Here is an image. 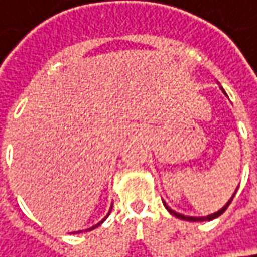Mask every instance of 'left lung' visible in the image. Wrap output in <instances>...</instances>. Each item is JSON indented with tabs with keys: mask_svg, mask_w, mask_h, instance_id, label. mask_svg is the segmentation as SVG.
<instances>
[{
	"mask_svg": "<svg viewBox=\"0 0 257 257\" xmlns=\"http://www.w3.org/2000/svg\"><path fill=\"white\" fill-rule=\"evenodd\" d=\"M221 90H222V87H221ZM222 91H224V90H222ZM235 192H237V190H235ZM235 192H234V193H233V196H231V198L228 199V202L224 205V206H222V208H221L219 211H217V212H214V214H209V215H206V217H189V215H183V214H179V212H176V211H173V209H172L170 206H167V204H166V202H163V204H164V206H166V209H167V211H169V212H170L172 215H174L176 218L185 219V221H195V222H196V221H211V219L218 218L219 215H221V214H222V212H224V211H225V209L228 208V205L231 204V201H233V198H234V195H235Z\"/></svg>",
	"mask_w": 257,
	"mask_h": 257,
	"instance_id": "1",
	"label": "left lung"
}]
</instances>
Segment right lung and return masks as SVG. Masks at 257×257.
<instances>
[{"instance_id": "1", "label": "right lung", "mask_w": 257, "mask_h": 257, "mask_svg": "<svg viewBox=\"0 0 257 257\" xmlns=\"http://www.w3.org/2000/svg\"><path fill=\"white\" fill-rule=\"evenodd\" d=\"M110 211H112V208H110ZM110 211H109V214H110ZM109 214H107V215H109ZM107 215H106V217H104V218L101 219V221H100V222H98V224H96V225H93V227H90V228H87V230H85V231H90V230H94V228H96V227H98V225H100V224H103V222H104V221H106V218H107ZM78 233H81V231H78Z\"/></svg>"}]
</instances>
